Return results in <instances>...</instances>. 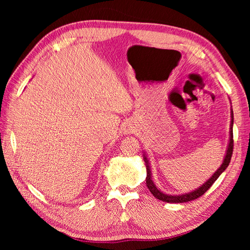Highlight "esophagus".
<instances>
[{"label": "esophagus", "instance_id": "34e87169", "mask_svg": "<svg viewBox=\"0 0 250 250\" xmlns=\"http://www.w3.org/2000/svg\"><path fill=\"white\" fill-rule=\"evenodd\" d=\"M135 129H137V127H135V125L132 124L131 122H127V123H125V125H123L124 134H131V133L135 132Z\"/></svg>", "mask_w": 250, "mask_h": 250}]
</instances>
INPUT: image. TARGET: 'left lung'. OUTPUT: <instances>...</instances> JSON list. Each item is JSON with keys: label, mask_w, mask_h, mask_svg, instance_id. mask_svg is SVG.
<instances>
[{"label": "left lung", "mask_w": 250, "mask_h": 250, "mask_svg": "<svg viewBox=\"0 0 250 250\" xmlns=\"http://www.w3.org/2000/svg\"><path fill=\"white\" fill-rule=\"evenodd\" d=\"M232 124H233V113L231 110V124H230V138H229V148L228 151H226V155L224 161L221 165V167L219 168L215 173L214 175L211 176L206 184H203V186H201L197 190L191 192V193H188V194H184V195H167V194H164L163 192H161L158 188L155 187L154 183L151 179V174H150V169H149V165H148V161L146 156H144L145 158V163H146V168H147V177H146V185L149 188V191L152 193V195L154 196L155 198L160 199L162 201L165 202H169V203H181V202H188V201H191L194 199H197L199 198L200 196H202L204 193H206L208 188L213 186V184L217 180V178L221 175V173L228 168V166L230 163V158L232 155V150H233V135H232Z\"/></svg>", "instance_id": "left-lung-1"}]
</instances>
